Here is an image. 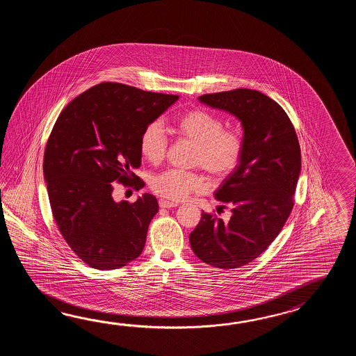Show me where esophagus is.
I'll list each match as a JSON object with an SVG mask.
<instances>
[{
    "label": "esophagus",
    "instance_id": "esophagus-1",
    "mask_svg": "<svg viewBox=\"0 0 356 356\" xmlns=\"http://www.w3.org/2000/svg\"><path fill=\"white\" fill-rule=\"evenodd\" d=\"M159 206L161 209H172V207H177L178 204H177V202H172V201H168V200L161 198V200H159Z\"/></svg>",
    "mask_w": 356,
    "mask_h": 356
}]
</instances>
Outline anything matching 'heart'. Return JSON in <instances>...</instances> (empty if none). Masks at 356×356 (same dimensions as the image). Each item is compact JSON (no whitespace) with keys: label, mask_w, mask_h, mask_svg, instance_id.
<instances>
[{"label":"heart","mask_w":356,"mask_h":356,"mask_svg":"<svg viewBox=\"0 0 356 356\" xmlns=\"http://www.w3.org/2000/svg\"><path fill=\"white\" fill-rule=\"evenodd\" d=\"M175 129L184 138L196 144L193 165L207 170L215 179H224L232 175L242 160L244 138L236 129H224L219 115L202 108L189 109L178 115ZM167 134L159 121L150 122L141 132L140 152L150 163H160L168 150ZM152 191L159 196L181 201L191 193H202L210 188V181L197 172L168 169L154 175L150 181Z\"/></svg>","instance_id":"heart-1"}]
</instances>
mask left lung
Masks as SVG:
<instances>
[{"label":"left lung","instance_id":"left-lung-1","mask_svg":"<svg viewBox=\"0 0 356 356\" xmlns=\"http://www.w3.org/2000/svg\"><path fill=\"white\" fill-rule=\"evenodd\" d=\"M198 99L242 122L244 152L215 192L221 207H230V220L202 212L189 243L204 264L236 268L265 252L285 225L302 168L300 146L288 114L259 91L234 89Z\"/></svg>","mask_w":356,"mask_h":356}]
</instances>
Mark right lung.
<instances>
[{
  "mask_svg": "<svg viewBox=\"0 0 356 356\" xmlns=\"http://www.w3.org/2000/svg\"><path fill=\"white\" fill-rule=\"evenodd\" d=\"M178 98L99 83L70 102L54 123L43 161L49 204L70 248L92 268H120L144 250L158 200L144 193L134 204L115 202L113 184L144 187L132 172L141 165V132Z\"/></svg>",
  "mask_w": 356,
  "mask_h": 356,
  "instance_id": "right-lung-1",
  "label": "right lung"
}]
</instances>
